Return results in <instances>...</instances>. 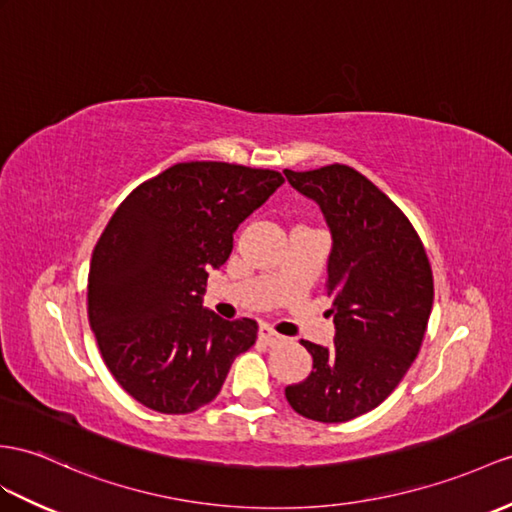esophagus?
Masks as SVG:
<instances>
[{"mask_svg": "<svg viewBox=\"0 0 512 512\" xmlns=\"http://www.w3.org/2000/svg\"><path fill=\"white\" fill-rule=\"evenodd\" d=\"M258 339L263 341L265 345H276V343H280V341H282V336H280L278 332H273L269 326H260V330H258Z\"/></svg>", "mask_w": 512, "mask_h": 512, "instance_id": "esophagus-1", "label": "esophagus"}]
</instances>
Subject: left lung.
<instances>
[{"instance_id": "left-lung-1", "label": "left lung", "mask_w": 512, "mask_h": 512, "mask_svg": "<svg viewBox=\"0 0 512 512\" xmlns=\"http://www.w3.org/2000/svg\"><path fill=\"white\" fill-rule=\"evenodd\" d=\"M330 230L332 345L302 341L313 356L304 382L284 389L295 413L341 423L380 406L406 376L428 328L434 286L417 232L389 197L345 165L284 169Z\"/></svg>"}]
</instances>
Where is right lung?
Returning <instances> with one entry per match:
<instances>
[{"mask_svg": "<svg viewBox=\"0 0 512 512\" xmlns=\"http://www.w3.org/2000/svg\"><path fill=\"white\" fill-rule=\"evenodd\" d=\"M282 184L269 169L178 162L115 210L91 258L89 321L136 402L193 413L256 343L254 319L226 321L204 306L206 280L230 258L236 228Z\"/></svg>", "mask_w": 512, "mask_h": 512, "instance_id": "1", "label": "right lung"}]
</instances>
